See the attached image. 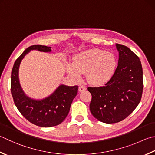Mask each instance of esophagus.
<instances>
[{
  "mask_svg": "<svg viewBox=\"0 0 155 155\" xmlns=\"http://www.w3.org/2000/svg\"><path fill=\"white\" fill-rule=\"evenodd\" d=\"M86 88L84 86H80V87H79V91L80 92H84V91H86Z\"/></svg>",
  "mask_w": 155,
  "mask_h": 155,
  "instance_id": "obj_1",
  "label": "esophagus"
}]
</instances>
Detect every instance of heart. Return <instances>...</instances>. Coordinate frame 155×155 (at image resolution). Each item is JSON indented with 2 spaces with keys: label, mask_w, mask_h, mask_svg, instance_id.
Wrapping results in <instances>:
<instances>
[{
  "label": "heart",
  "mask_w": 155,
  "mask_h": 155,
  "mask_svg": "<svg viewBox=\"0 0 155 155\" xmlns=\"http://www.w3.org/2000/svg\"><path fill=\"white\" fill-rule=\"evenodd\" d=\"M116 68L117 59L113 53L102 49L91 48L75 55L73 64L67 65V71L75 78L86 73L87 80L90 84L101 86L111 79Z\"/></svg>",
  "instance_id": "obj_1"
}]
</instances>
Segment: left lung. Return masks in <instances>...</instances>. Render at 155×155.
<instances>
[{
	"mask_svg": "<svg viewBox=\"0 0 155 155\" xmlns=\"http://www.w3.org/2000/svg\"><path fill=\"white\" fill-rule=\"evenodd\" d=\"M118 65L111 79L101 87H88L90 110L98 121L115 124L129 116L140 102L143 73L139 57L124 45L116 44Z\"/></svg>",
	"mask_w": 155,
	"mask_h": 155,
	"instance_id": "left-lung-1",
	"label": "left lung"
}]
</instances>
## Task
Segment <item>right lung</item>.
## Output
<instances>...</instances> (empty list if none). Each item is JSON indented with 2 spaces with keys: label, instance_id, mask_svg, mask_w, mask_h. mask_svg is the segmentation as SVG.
<instances>
[{
  "label": "right lung",
  "instance_id": "add662e5",
  "mask_svg": "<svg viewBox=\"0 0 155 155\" xmlns=\"http://www.w3.org/2000/svg\"><path fill=\"white\" fill-rule=\"evenodd\" d=\"M32 50L48 52H51V47L38 45L31 46L15 61L11 81L14 103L21 115L31 124L44 127L56 126L62 123L68 115L72 101L78 94V86L60 85L51 95L41 100L25 95L19 83V69L22 59Z\"/></svg>",
  "mask_w": 155,
  "mask_h": 155
}]
</instances>
